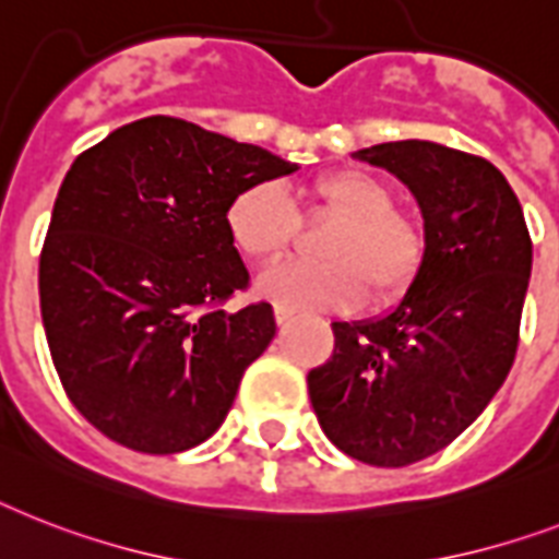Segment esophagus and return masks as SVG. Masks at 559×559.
<instances>
[{
    "instance_id": "1",
    "label": "esophagus",
    "mask_w": 559,
    "mask_h": 559,
    "mask_svg": "<svg viewBox=\"0 0 559 559\" xmlns=\"http://www.w3.org/2000/svg\"><path fill=\"white\" fill-rule=\"evenodd\" d=\"M293 316L295 310H289V307H284V304H275V321H278V324H287Z\"/></svg>"
}]
</instances>
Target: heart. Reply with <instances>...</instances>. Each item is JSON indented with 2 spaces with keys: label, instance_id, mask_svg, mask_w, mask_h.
<instances>
[{
  "label": "heart",
  "instance_id": "b5f03b06",
  "mask_svg": "<svg viewBox=\"0 0 559 559\" xmlns=\"http://www.w3.org/2000/svg\"><path fill=\"white\" fill-rule=\"evenodd\" d=\"M312 215L333 217L316 252L321 261H293L261 278V293L295 310H353L407 293L428 252L419 217L393 206L396 192L382 177L361 169L326 171L307 186ZM235 249L252 264H275L298 233L287 192L272 180L247 186L226 209Z\"/></svg>",
  "mask_w": 559,
  "mask_h": 559
}]
</instances>
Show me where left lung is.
Wrapping results in <instances>:
<instances>
[{
	"instance_id": "1",
	"label": "left lung",
	"mask_w": 559,
	"mask_h": 559,
	"mask_svg": "<svg viewBox=\"0 0 559 559\" xmlns=\"http://www.w3.org/2000/svg\"><path fill=\"white\" fill-rule=\"evenodd\" d=\"M353 157L393 171L419 201L428 252L382 319L333 321L330 361L307 376L326 439L376 468L442 451L502 388L531 278L523 206L485 157L399 140Z\"/></svg>"
}]
</instances>
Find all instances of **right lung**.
Masks as SVG:
<instances>
[{
  "instance_id": "1",
  "label": "right lung",
  "mask_w": 559,
  "mask_h": 559,
  "mask_svg": "<svg viewBox=\"0 0 559 559\" xmlns=\"http://www.w3.org/2000/svg\"><path fill=\"white\" fill-rule=\"evenodd\" d=\"M295 163L177 117H143L68 169L39 255V307L68 399L111 442L180 453L221 428L270 347L226 209Z\"/></svg>"
}]
</instances>
